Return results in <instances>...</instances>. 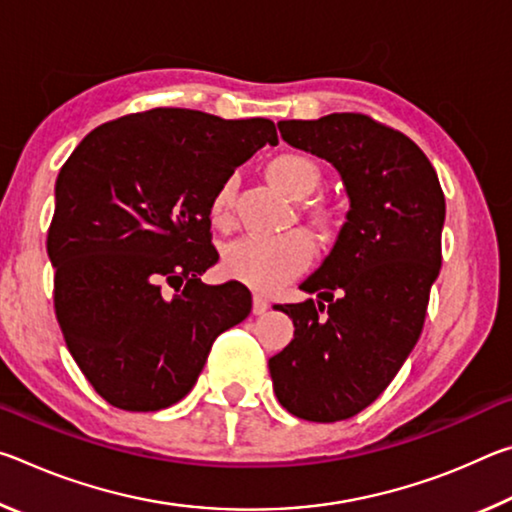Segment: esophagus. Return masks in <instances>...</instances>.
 <instances>
[{"label":"esophagus","instance_id":"34e87169","mask_svg":"<svg viewBox=\"0 0 512 512\" xmlns=\"http://www.w3.org/2000/svg\"><path fill=\"white\" fill-rule=\"evenodd\" d=\"M266 309H268V300L262 296V293H255V296H253V314L259 316V314H264Z\"/></svg>","mask_w":512,"mask_h":512}]
</instances>
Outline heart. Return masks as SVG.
<instances>
[{"label": "heart", "mask_w": 512, "mask_h": 512, "mask_svg": "<svg viewBox=\"0 0 512 512\" xmlns=\"http://www.w3.org/2000/svg\"><path fill=\"white\" fill-rule=\"evenodd\" d=\"M264 173L268 183L275 185L293 201L307 198L323 178L320 167L309 155L293 151L273 155L264 164ZM232 201H235V185H232V180H225L210 201V221L214 228H232ZM309 219L318 232L327 235L336 225V210L327 205H314L309 210ZM309 259V237L302 235V232H287V235L271 239L248 237L232 241L223 248L221 268L232 280L244 282L259 291H273L305 271Z\"/></svg>", "instance_id": "b5f03b06"}]
</instances>
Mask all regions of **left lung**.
Wrapping results in <instances>:
<instances>
[{
    "mask_svg": "<svg viewBox=\"0 0 512 512\" xmlns=\"http://www.w3.org/2000/svg\"><path fill=\"white\" fill-rule=\"evenodd\" d=\"M282 140L334 164L350 212L314 275L318 300L277 305L293 341L268 359L273 391L311 422L348 420L386 391L418 343L440 273L445 196L404 133L359 112L277 124Z\"/></svg>",
    "mask_w": 512,
    "mask_h": 512,
    "instance_id": "8db88e82",
    "label": "left lung"
}]
</instances>
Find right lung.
I'll return each instance as SVG.
<instances>
[{
  "instance_id": "1",
  "label": "right lung",
  "mask_w": 512,
  "mask_h": 512,
  "mask_svg": "<svg viewBox=\"0 0 512 512\" xmlns=\"http://www.w3.org/2000/svg\"><path fill=\"white\" fill-rule=\"evenodd\" d=\"M264 144L271 119L153 108L94 128L63 164L47 235L56 318L108 404L180 402L216 336L250 314L244 284L201 275L219 262L212 196Z\"/></svg>"
}]
</instances>
